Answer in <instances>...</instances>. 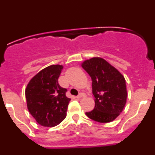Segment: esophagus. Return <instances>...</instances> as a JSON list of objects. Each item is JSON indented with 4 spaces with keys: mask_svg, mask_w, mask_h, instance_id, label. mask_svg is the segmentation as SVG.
<instances>
[{
    "mask_svg": "<svg viewBox=\"0 0 155 155\" xmlns=\"http://www.w3.org/2000/svg\"><path fill=\"white\" fill-rule=\"evenodd\" d=\"M86 96V94L83 92H81L80 94L77 96V98H84V97Z\"/></svg>",
    "mask_w": 155,
    "mask_h": 155,
    "instance_id": "1",
    "label": "esophagus"
}]
</instances>
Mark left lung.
Here are the masks:
<instances>
[{"label":"left lung","instance_id":"left-lung-1","mask_svg":"<svg viewBox=\"0 0 155 155\" xmlns=\"http://www.w3.org/2000/svg\"><path fill=\"white\" fill-rule=\"evenodd\" d=\"M92 81L95 105L86 113L88 118L98 123H109L120 114L127 102L124 77L104 59L94 57L81 64Z\"/></svg>","mask_w":155,"mask_h":155}]
</instances>
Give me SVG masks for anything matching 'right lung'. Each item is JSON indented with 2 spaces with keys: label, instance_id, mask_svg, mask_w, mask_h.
Returning a JSON list of instances; mask_svg holds the SVG:
<instances>
[{
  "label": "right lung",
  "instance_id": "1",
  "mask_svg": "<svg viewBox=\"0 0 155 155\" xmlns=\"http://www.w3.org/2000/svg\"><path fill=\"white\" fill-rule=\"evenodd\" d=\"M62 69L58 64L44 68L31 79L25 89L30 114L43 127H55L67 116L71 98L66 96L67 89L58 83Z\"/></svg>",
  "mask_w": 155,
  "mask_h": 155
}]
</instances>
